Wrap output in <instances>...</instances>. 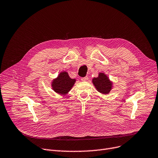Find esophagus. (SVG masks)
<instances>
[{
  "mask_svg": "<svg viewBox=\"0 0 158 158\" xmlns=\"http://www.w3.org/2000/svg\"><path fill=\"white\" fill-rule=\"evenodd\" d=\"M88 79H89V78H88V77H82L81 78V81H88Z\"/></svg>",
  "mask_w": 158,
  "mask_h": 158,
  "instance_id": "1",
  "label": "esophagus"
}]
</instances>
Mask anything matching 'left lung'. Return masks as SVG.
<instances>
[{
	"label": "left lung",
	"mask_w": 158,
	"mask_h": 158,
	"mask_svg": "<svg viewBox=\"0 0 158 158\" xmlns=\"http://www.w3.org/2000/svg\"><path fill=\"white\" fill-rule=\"evenodd\" d=\"M92 83L96 89L102 94H108L113 89V82L104 73H99L98 77L92 79Z\"/></svg>",
	"instance_id": "left-lung-1"
}]
</instances>
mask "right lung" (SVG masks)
I'll return each mask as SVG.
<instances>
[{
  "label": "right lung",
  "mask_w": 158,
  "mask_h": 158,
  "mask_svg": "<svg viewBox=\"0 0 158 158\" xmlns=\"http://www.w3.org/2000/svg\"><path fill=\"white\" fill-rule=\"evenodd\" d=\"M76 79H72L66 72H60L57 77L52 80L51 83L52 89L60 95H66L72 89Z\"/></svg>",
  "instance_id": "right-lung-1"
}]
</instances>
